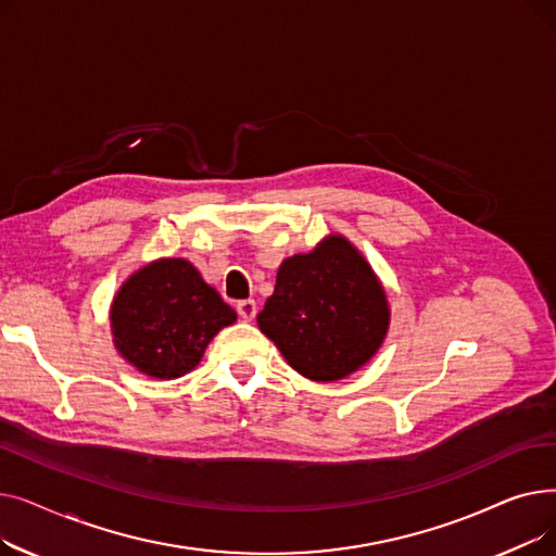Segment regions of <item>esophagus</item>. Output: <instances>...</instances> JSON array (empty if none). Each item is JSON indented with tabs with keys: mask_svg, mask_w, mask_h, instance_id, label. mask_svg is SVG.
<instances>
[{
	"mask_svg": "<svg viewBox=\"0 0 556 556\" xmlns=\"http://www.w3.org/2000/svg\"><path fill=\"white\" fill-rule=\"evenodd\" d=\"M237 311L245 319V323H250V319H254V315H256V302L254 300H243V302L237 304Z\"/></svg>",
	"mask_w": 556,
	"mask_h": 556,
	"instance_id": "esophagus-1",
	"label": "esophagus"
}]
</instances>
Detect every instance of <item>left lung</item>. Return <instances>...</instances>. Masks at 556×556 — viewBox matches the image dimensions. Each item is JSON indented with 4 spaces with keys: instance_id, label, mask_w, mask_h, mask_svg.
Listing matches in <instances>:
<instances>
[{
    "instance_id": "8db88e82",
    "label": "left lung",
    "mask_w": 556,
    "mask_h": 556,
    "mask_svg": "<svg viewBox=\"0 0 556 556\" xmlns=\"http://www.w3.org/2000/svg\"><path fill=\"white\" fill-rule=\"evenodd\" d=\"M256 325L295 371L333 383L381 349L390 302L361 250L342 233H329L311 252L281 261Z\"/></svg>"
}]
</instances>
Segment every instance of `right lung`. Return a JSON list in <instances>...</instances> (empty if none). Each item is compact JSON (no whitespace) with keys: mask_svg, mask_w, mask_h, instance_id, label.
Returning a JSON list of instances; mask_svg holds the SVG:
<instances>
[{"mask_svg":"<svg viewBox=\"0 0 556 556\" xmlns=\"http://www.w3.org/2000/svg\"><path fill=\"white\" fill-rule=\"evenodd\" d=\"M237 311L187 258L164 256L135 270L110 306L114 349L139 374L173 381L189 374Z\"/></svg>","mask_w":556,"mask_h":556,"instance_id":"obj_1","label":"right lung"}]
</instances>
